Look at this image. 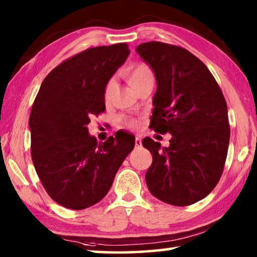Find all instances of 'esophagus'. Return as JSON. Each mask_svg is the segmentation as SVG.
Segmentation results:
<instances>
[{
  "label": "esophagus",
  "instance_id": "1",
  "mask_svg": "<svg viewBox=\"0 0 257 257\" xmlns=\"http://www.w3.org/2000/svg\"><path fill=\"white\" fill-rule=\"evenodd\" d=\"M135 147H136V149H141V147H142V138H141V136H136V138H135Z\"/></svg>",
  "mask_w": 257,
  "mask_h": 257
}]
</instances>
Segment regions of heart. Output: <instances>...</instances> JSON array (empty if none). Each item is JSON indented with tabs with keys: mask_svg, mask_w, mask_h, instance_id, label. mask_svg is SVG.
I'll list each match as a JSON object with an SVG mask.
<instances>
[{
	"mask_svg": "<svg viewBox=\"0 0 257 257\" xmlns=\"http://www.w3.org/2000/svg\"><path fill=\"white\" fill-rule=\"evenodd\" d=\"M123 76L128 82L132 85L135 89H138L142 85H144L145 82L154 80V72L152 70L149 64L138 62V63H133L128 66L122 71ZM113 90H114V80L110 79L105 85V88H104L103 93V98L104 102L106 104L110 102ZM120 123L124 125L127 128H134L137 125V121L133 118H127V116H121L119 119Z\"/></svg>",
	"mask_w": 257,
	"mask_h": 257,
	"instance_id": "b5f03b06",
	"label": "heart"
}]
</instances>
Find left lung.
Returning <instances> with one entry per match:
<instances>
[{
    "label": "left lung",
    "mask_w": 257,
    "mask_h": 257,
    "mask_svg": "<svg viewBox=\"0 0 257 257\" xmlns=\"http://www.w3.org/2000/svg\"><path fill=\"white\" fill-rule=\"evenodd\" d=\"M136 51L158 84L150 127L172 135L169 147L143 139L153 156L147 187L164 203L190 205L206 197L222 176L230 138L227 102L207 67L184 47L149 42Z\"/></svg>",
    "instance_id": "1"
}]
</instances>
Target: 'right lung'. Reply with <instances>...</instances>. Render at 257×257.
Here are the masks:
<instances>
[{
  "label": "right lung",
  "instance_id": "obj_1",
  "mask_svg": "<svg viewBox=\"0 0 257 257\" xmlns=\"http://www.w3.org/2000/svg\"><path fill=\"white\" fill-rule=\"evenodd\" d=\"M128 55L127 43L82 51L55 67L35 98L33 163L49 196L64 207L84 210L103 199L134 150L132 135L97 143L87 129L92 116L105 111L104 88Z\"/></svg>",
  "mask_w": 257,
  "mask_h": 257
}]
</instances>
